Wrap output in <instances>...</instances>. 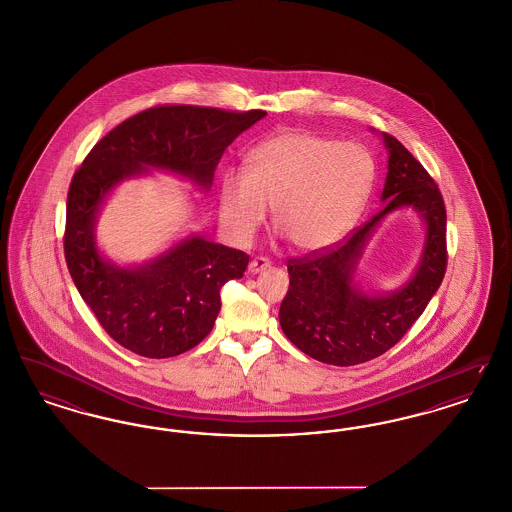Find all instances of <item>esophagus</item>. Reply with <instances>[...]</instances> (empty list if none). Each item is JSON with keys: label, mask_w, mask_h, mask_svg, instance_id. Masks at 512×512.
I'll list each match as a JSON object with an SVG mask.
<instances>
[{"label": "esophagus", "mask_w": 512, "mask_h": 512, "mask_svg": "<svg viewBox=\"0 0 512 512\" xmlns=\"http://www.w3.org/2000/svg\"><path fill=\"white\" fill-rule=\"evenodd\" d=\"M268 267H270L268 259H265V257H259V259H253L247 268H249V272H251V274H257V272H263V270Z\"/></svg>", "instance_id": "esophagus-1"}]
</instances>
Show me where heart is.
<instances>
[{"label": "heart", "mask_w": 512, "mask_h": 512, "mask_svg": "<svg viewBox=\"0 0 512 512\" xmlns=\"http://www.w3.org/2000/svg\"><path fill=\"white\" fill-rule=\"evenodd\" d=\"M376 167L359 144L313 132H280L253 147L245 174L224 172L220 215L228 230L247 240L267 219L290 244L322 251L340 242L365 209Z\"/></svg>", "instance_id": "b5f03b06"}]
</instances>
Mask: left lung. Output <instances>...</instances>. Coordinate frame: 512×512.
<instances>
[{"label":"left lung","instance_id":"1","mask_svg":"<svg viewBox=\"0 0 512 512\" xmlns=\"http://www.w3.org/2000/svg\"><path fill=\"white\" fill-rule=\"evenodd\" d=\"M382 140L388 174L380 213L336 249L288 261L290 290L280 305V326L297 349L326 365H361L386 353L424 313L447 267V215L436 182L401 142L386 132ZM401 208H411L425 224L419 265L395 291L365 293L354 280L365 244Z\"/></svg>","mask_w":512,"mask_h":512}]
</instances>
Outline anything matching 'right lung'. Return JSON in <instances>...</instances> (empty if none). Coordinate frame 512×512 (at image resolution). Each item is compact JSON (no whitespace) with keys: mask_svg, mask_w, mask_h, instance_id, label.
I'll return each instance as SVG.
<instances>
[{"mask_svg":"<svg viewBox=\"0 0 512 512\" xmlns=\"http://www.w3.org/2000/svg\"><path fill=\"white\" fill-rule=\"evenodd\" d=\"M265 115L153 107L101 138L74 174L67 195V267L103 330L132 353L167 359L205 340L219 315L220 288L244 276L249 257L192 232L142 265H119L99 249L101 207L124 180L151 171L176 174L209 192L224 149Z\"/></svg>","mask_w":512,"mask_h":512,"instance_id":"right-lung-1","label":"right lung"}]
</instances>
